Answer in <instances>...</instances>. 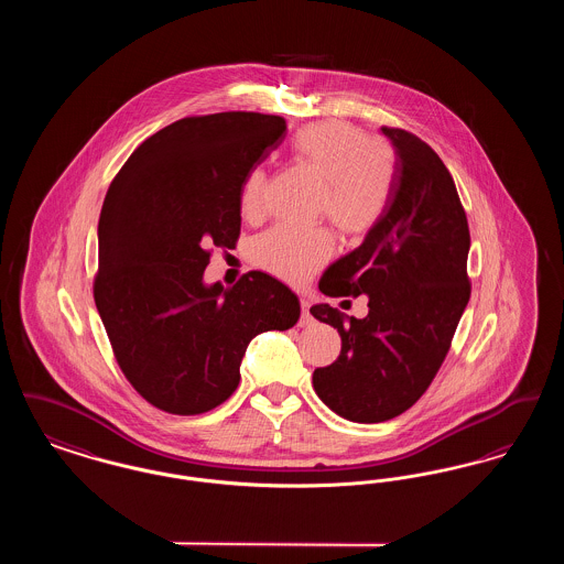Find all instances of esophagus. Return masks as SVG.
<instances>
[{
  "instance_id": "obj_1",
  "label": "esophagus",
  "mask_w": 564,
  "mask_h": 564,
  "mask_svg": "<svg viewBox=\"0 0 564 564\" xmlns=\"http://www.w3.org/2000/svg\"><path fill=\"white\" fill-rule=\"evenodd\" d=\"M300 306H302V315H300V325L302 327H306V325H313V315H311V311H308V300H300Z\"/></svg>"
}]
</instances>
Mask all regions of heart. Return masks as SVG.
<instances>
[{"mask_svg": "<svg viewBox=\"0 0 564 564\" xmlns=\"http://www.w3.org/2000/svg\"><path fill=\"white\" fill-rule=\"evenodd\" d=\"M294 161L322 180L319 214L340 235L359 239L384 217L395 189V152L378 137L345 120L313 122L290 143ZM267 173L251 169L241 186V212L249 219L264 214ZM334 237L325 228L297 230L274 226L251 247L253 262L270 274L300 283L329 260Z\"/></svg>", "mask_w": 564, "mask_h": 564, "instance_id": "heart-1", "label": "heart"}]
</instances>
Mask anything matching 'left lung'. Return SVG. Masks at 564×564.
<instances>
[{
    "label": "left lung",
    "mask_w": 564,
    "mask_h": 564,
    "mask_svg": "<svg viewBox=\"0 0 564 564\" xmlns=\"http://www.w3.org/2000/svg\"><path fill=\"white\" fill-rule=\"evenodd\" d=\"M395 148V189L366 241L325 270L329 297L366 294L368 315L349 322L317 304L343 349L313 372L322 402L352 423L400 416L430 389L469 302V226L455 180L423 139L382 127Z\"/></svg>",
    "instance_id": "obj_1"
}]
</instances>
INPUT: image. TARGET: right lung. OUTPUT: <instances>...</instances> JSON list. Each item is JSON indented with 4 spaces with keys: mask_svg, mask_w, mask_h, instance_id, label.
Segmentation results:
<instances>
[{
    "mask_svg": "<svg viewBox=\"0 0 564 564\" xmlns=\"http://www.w3.org/2000/svg\"><path fill=\"white\" fill-rule=\"evenodd\" d=\"M281 116H188L148 137L109 184L93 295L134 391L169 414H203L241 380L253 336L290 329L294 292L251 270L203 285L212 247L235 249L241 186L285 137Z\"/></svg>",
    "mask_w": 564,
    "mask_h": 564,
    "instance_id": "right-lung-1",
    "label": "right lung"
}]
</instances>
